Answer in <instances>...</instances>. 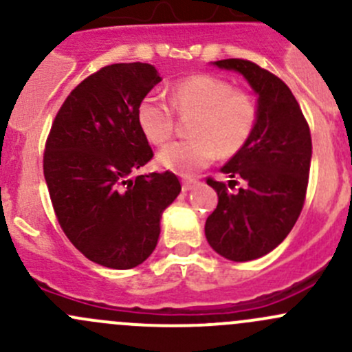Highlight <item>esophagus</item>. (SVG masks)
I'll list each match as a JSON object with an SVG mask.
<instances>
[{
  "instance_id": "34e87169",
  "label": "esophagus",
  "mask_w": 352,
  "mask_h": 352,
  "mask_svg": "<svg viewBox=\"0 0 352 352\" xmlns=\"http://www.w3.org/2000/svg\"><path fill=\"white\" fill-rule=\"evenodd\" d=\"M199 186V182L197 180H194V179H186L182 182V190L184 192H189V190H192L194 187H197Z\"/></svg>"
}]
</instances>
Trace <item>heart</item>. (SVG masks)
I'll use <instances>...</instances> for the list:
<instances>
[{"instance_id":"heart-1","label":"heart","mask_w":352,"mask_h":352,"mask_svg":"<svg viewBox=\"0 0 352 352\" xmlns=\"http://www.w3.org/2000/svg\"><path fill=\"white\" fill-rule=\"evenodd\" d=\"M172 102L179 110H197L190 126L194 138L173 141L158 153V163L179 175H192L214 162L218 153L233 156L248 143L257 126L254 98L211 74L177 81ZM138 124L150 143L163 144L173 133V112L160 95H146L138 105Z\"/></svg>"}]
</instances>
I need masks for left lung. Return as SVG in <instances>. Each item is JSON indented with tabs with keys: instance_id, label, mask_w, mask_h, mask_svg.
<instances>
[{
	"instance_id": "1",
	"label": "left lung",
	"mask_w": 352,
	"mask_h": 352,
	"mask_svg": "<svg viewBox=\"0 0 352 352\" xmlns=\"http://www.w3.org/2000/svg\"><path fill=\"white\" fill-rule=\"evenodd\" d=\"M242 74L257 95L258 119L242 150L221 168L242 178L230 193L223 182L208 179L218 192V206L208 216L206 239L212 250L233 262H247L274 250L293 230L305 196L311 162V136L296 98L269 71L243 59L211 63Z\"/></svg>"
}]
</instances>
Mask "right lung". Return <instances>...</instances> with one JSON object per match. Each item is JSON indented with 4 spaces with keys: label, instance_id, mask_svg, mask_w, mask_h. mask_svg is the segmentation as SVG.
<instances>
[{
    "label": "right lung",
    "instance_id": "right-lung-1",
    "mask_svg": "<svg viewBox=\"0 0 352 352\" xmlns=\"http://www.w3.org/2000/svg\"><path fill=\"white\" fill-rule=\"evenodd\" d=\"M160 81L146 63L102 67L67 95L45 143L44 177L59 225L104 267L143 264L182 189L172 172L131 177L153 158L136 113Z\"/></svg>",
    "mask_w": 352,
    "mask_h": 352
}]
</instances>
